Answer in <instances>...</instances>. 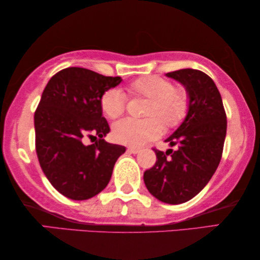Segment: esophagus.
<instances>
[{
	"instance_id": "1",
	"label": "esophagus",
	"mask_w": 260,
	"mask_h": 260,
	"mask_svg": "<svg viewBox=\"0 0 260 260\" xmlns=\"http://www.w3.org/2000/svg\"><path fill=\"white\" fill-rule=\"evenodd\" d=\"M127 151H129L130 154H138V152L141 151V149L136 147H129L127 148Z\"/></svg>"
}]
</instances>
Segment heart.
<instances>
[{"mask_svg": "<svg viewBox=\"0 0 260 260\" xmlns=\"http://www.w3.org/2000/svg\"><path fill=\"white\" fill-rule=\"evenodd\" d=\"M135 94L149 99L145 119L125 118L112 127V136L117 142L126 145L144 144L156 140L163 134L165 126L179 125L188 111V95L182 88L174 87L173 83L158 76H148L135 80L130 85ZM126 98L122 90L113 87L101 97V109L110 119H116L125 111Z\"/></svg>", "mask_w": 260, "mask_h": 260, "instance_id": "heart-1", "label": "heart"}]
</instances>
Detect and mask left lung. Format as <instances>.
<instances>
[{
    "label": "left lung",
    "instance_id": "8db88e82",
    "mask_svg": "<svg viewBox=\"0 0 260 260\" xmlns=\"http://www.w3.org/2000/svg\"><path fill=\"white\" fill-rule=\"evenodd\" d=\"M188 95L186 118L165 142L176 150H156V163L144 172L151 195L169 205L189 201L204 189L221 159L227 119L220 92L211 77L184 69L166 74Z\"/></svg>",
    "mask_w": 260,
    "mask_h": 260
}]
</instances>
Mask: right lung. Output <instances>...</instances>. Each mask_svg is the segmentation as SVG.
Masks as SVG:
<instances>
[{"label":"right lung","mask_w":260,"mask_h":260,"mask_svg":"<svg viewBox=\"0 0 260 260\" xmlns=\"http://www.w3.org/2000/svg\"><path fill=\"white\" fill-rule=\"evenodd\" d=\"M91 70L69 67L53 76L34 115L35 148L41 169L60 194L87 200L101 193L125 147L104 141L110 133L101 97L120 84ZM85 136L98 140L85 146Z\"/></svg>","instance_id":"1"}]
</instances>
